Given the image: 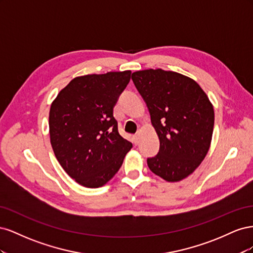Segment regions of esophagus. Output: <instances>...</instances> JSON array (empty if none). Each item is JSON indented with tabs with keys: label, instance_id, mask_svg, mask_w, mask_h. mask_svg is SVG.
I'll return each mask as SVG.
<instances>
[{
	"label": "esophagus",
	"instance_id": "1",
	"mask_svg": "<svg viewBox=\"0 0 253 253\" xmlns=\"http://www.w3.org/2000/svg\"><path fill=\"white\" fill-rule=\"evenodd\" d=\"M139 142V133H137L135 136H134V143L135 144H138Z\"/></svg>",
	"mask_w": 253,
	"mask_h": 253
}]
</instances>
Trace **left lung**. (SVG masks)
<instances>
[{
	"instance_id": "left-lung-1",
	"label": "left lung",
	"mask_w": 253,
	"mask_h": 253,
	"mask_svg": "<svg viewBox=\"0 0 253 253\" xmlns=\"http://www.w3.org/2000/svg\"><path fill=\"white\" fill-rule=\"evenodd\" d=\"M132 80L160 142L157 155L147 159L150 170L167 181L186 178L210 148L214 111L209 98L194 80L162 68L135 72Z\"/></svg>"
}]
</instances>
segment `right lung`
<instances>
[{
  "instance_id": "obj_1",
  "label": "right lung",
  "mask_w": 253,
  "mask_h": 253,
  "mask_svg": "<svg viewBox=\"0 0 253 253\" xmlns=\"http://www.w3.org/2000/svg\"><path fill=\"white\" fill-rule=\"evenodd\" d=\"M131 79V71L73 79L49 111L53 153L81 186L99 188L118 172L132 143L118 132L113 108Z\"/></svg>"
}]
</instances>
